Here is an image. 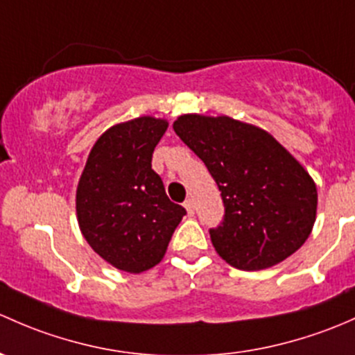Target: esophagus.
<instances>
[{
	"label": "esophagus",
	"mask_w": 355,
	"mask_h": 355,
	"mask_svg": "<svg viewBox=\"0 0 355 355\" xmlns=\"http://www.w3.org/2000/svg\"><path fill=\"white\" fill-rule=\"evenodd\" d=\"M184 208H186V210H188L189 215H193V214H195V202H193L191 198H188L184 202Z\"/></svg>",
	"instance_id": "esophagus-1"
}]
</instances>
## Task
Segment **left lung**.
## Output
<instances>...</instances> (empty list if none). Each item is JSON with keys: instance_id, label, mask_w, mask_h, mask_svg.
Returning a JSON list of instances; mask_svg holds the SVG:
<instances>
[{"instance_id": "obj_1", "label": "left lung", "mask_w": 355, "mask_h": 355, "mask_svg": "<svg viewBox=\"0 0 355 355\" xmlns=\"http://www.w3.org/2000/svg\"><path fill=\"white\" fill-rule=\"evenodd\" d=\"M173 128L220 191L224 220L210 229L218 257L254 272L304 244L316 220V184L268 131L229 116L202 114L179 116Z\"/></svg>"}]
</instances>
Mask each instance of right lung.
Wrapping results in <instances>:
<instances>
[{"mask_svg": "<svg viewBox=\"0 0 355 355\" xmlns=\"http://www.w3.org/2000/svg\"><path fill=\"white\" fill-rule=\"evenodd\" d=\"M167 126L152 116L114 124L98 137L80 176V231L98 257L123 272L140 273L160 263L186 215L152 169Z\"/></svg>", "mask_w": 355, "mask_h": 355, "instance_id": "1", "label": "right lung"}]
</instances>
